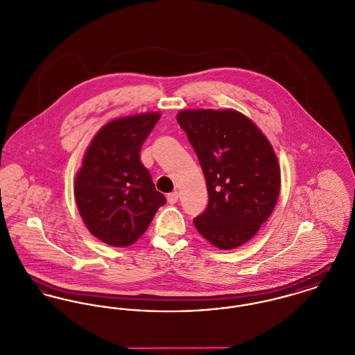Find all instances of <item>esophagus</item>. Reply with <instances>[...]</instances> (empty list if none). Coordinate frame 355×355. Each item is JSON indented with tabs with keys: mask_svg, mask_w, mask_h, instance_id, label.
Returning a JSON list of instances; mask_svg holds the SVG:
<instances>
[{
	"mask_svg": "<svg viewBox=\"0 0 355 355\" xmlns=\"http://www.w3.org/2000/svg\"><path fill=\"white\" fill-rule=\"evenodd\" d=\"M178 201V193L177 191H173V193H168L167 194V202L168 204H175Z\"/></svg>",
	"mask_w": 355,
	"mask_h": 355,
	"instance_id": "1",
	"label": "esophagus"
}]
</instances>
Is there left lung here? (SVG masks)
I'll use <instances>...</instances> for the list:
<instances>
[{"instance_id":"left-lung-1","label":"left lung","mask_w":355,"mask_h":355,"mask_svg":"<svg viewBox=\"0 0 355 355\" xmlns=\"http://www.w3.org/2000/svg\"><path fill=\"white\" fill-rule=\"evenodd\" d=\"M202 168L208 207L194 218L209 243L231 250L248 242L273 212L281 175L273 147L259 128L236 110H181Z\"/></svg>"}]
</instances>
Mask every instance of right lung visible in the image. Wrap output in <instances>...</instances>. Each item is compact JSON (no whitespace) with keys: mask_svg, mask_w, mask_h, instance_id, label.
<instances>
[{"mask_svg":"<svg viewBox=\"0 0 355 355\" xmlns=\"http://www.w3.org/2000/svg\"><path fill=\"white\" fill-rule=\"evenodd\" d=\"M159 117V113H143L113 120L87 147L74 194L87 230L107 245L135 243L166 204L139 159Z\"/></svg>","mask_w":355,"mask_h":355,"instance_id":"right-lung-1","label":"right lung"}]
</instances>
